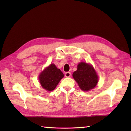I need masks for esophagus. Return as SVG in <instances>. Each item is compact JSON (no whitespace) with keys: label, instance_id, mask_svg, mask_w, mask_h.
<instances>
[{"label":"esophagus","instance_id":"obj_1","mask_svg":"<svg viewBox=\"0 0 131 131\" xmlns=\"http://www.w3.org/2000/svg\"><path fill=\"white\" fill-rule=\"evenodd\" d=\"M65 75L66 77H70L71 76V73L70 72H66V73L65 74Z\"/></svg>","mask_w":131,"mask_h":131}]
</instances>
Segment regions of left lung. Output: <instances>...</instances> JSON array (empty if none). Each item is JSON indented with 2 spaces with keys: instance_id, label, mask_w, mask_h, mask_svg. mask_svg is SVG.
I'll list each match as a JSON object with an SVG mask.
<instances>
[{
  "instance_id": "1",
  "label": "left lung",
  "mask_w": 131,
  "mask_h": 131,
  "mask_svg": "<svg viewBox=\"0 0 131 131\" xmlns=\"http://www.w3.org/2000/svg\"><path fill=\"white\" fill-rule=\"evenodd\" d=\"M73 76L80 88L84 91L93 89L98 82V77L93 68L85 62L78 64L77 70L74 72Z\"/></svg>"
}]
</instances>
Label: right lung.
<instances>
[{"mask_svg": "<svg viewBox=\"0 0 131 131\" xmlns=\"http://www.w3.org/2000/svg\"><path fill=\"white\" fill-rule=\"evenodd\" d=\"M64 75L54 64H51L40 74L39 79L42 87L45 90L52 91L54 90Z\"/></svg>", "mask_w": 131, "mask_h": 131, "instance_id": "add662e5", "label": "right lung"}]
</instances>
